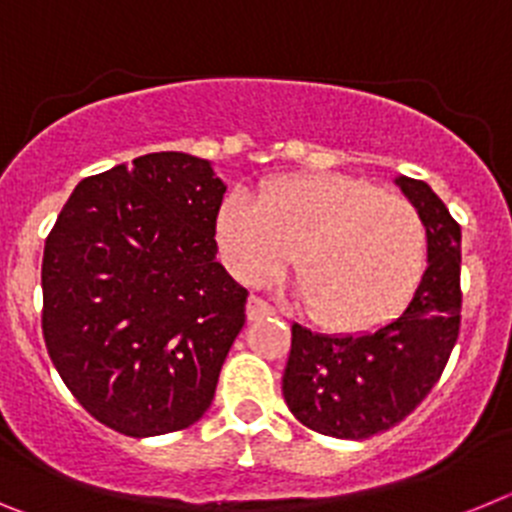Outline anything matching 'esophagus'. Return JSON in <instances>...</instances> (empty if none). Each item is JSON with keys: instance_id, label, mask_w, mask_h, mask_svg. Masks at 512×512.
<instances>
[{"instance_id": "esophagus-1", "label": "esophagus", "mask_w": 512, "mask_h": 512, "mask_svg": "<svg viewBox=\"0 0 512 512\" xmlns=\"http://www.w3.org/2000/svg\"><path fill=\"white\" fill-rule=\"evenodd\" d=\"M246 315H248V320H261V318H266V315H274V307H271L266 300H261V297L251 295L248 297Z\"/></svg>"}]
</instances>
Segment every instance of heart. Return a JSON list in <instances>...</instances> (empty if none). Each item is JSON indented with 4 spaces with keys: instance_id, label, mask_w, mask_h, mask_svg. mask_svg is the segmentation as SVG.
<instances>
[{
    "instance_id": "heart-1",
    "label": "heart",
    "mask_w": 512,
    "mask_h": 512,
    "mask_svg": "<svg viewBox=\"0 0 512 512\" xmlns=\"http://www.w3.org/2000/svg\"><path fill=\"white\" fill-rule=\"evenodd\" d=\"M225 264L246 284L295 277L310 318L333 333H366L408 302L428 235L408 200L346 174H297L266 184L253 205L225 197L215 223Z\"/></svg>"
}]
</instances>
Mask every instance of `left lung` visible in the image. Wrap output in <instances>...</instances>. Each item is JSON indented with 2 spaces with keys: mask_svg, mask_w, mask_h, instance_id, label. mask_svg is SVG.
I'll return each instance as SVG.
<instances>
[{
  "mask_svg": "<svg viewBox=\"0 0 512 512\" xmlns=\"http://www.w3.org/2000/svg\"><path fill=\"white\" fill-rule=\"evenodd\" d=\"M397 187L420 212L428 269L400 318L366 336H320L292 325L282 395L320 436H377L408 418L441 379L461 325V228L425 182Z\"/></svg>",
  "mask_w": 512,
  "mask_h": 512,
  "instance_id": "1",
  "label": "left lung"
}]
</instances>
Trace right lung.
<instances>
[{
  "label": "right lung",
  "mask_w": 512,
  "mask_h": 512,
  "mask_svg": "<svg viewBox=\"0 0 512 512\" xmlns=\"http://www.w3.org/2000/svg\"><path fill=\"white\" fill-rule=\"evenodd\" d=\"M225 184L205 158L148 153L76 184L43 251V338L94 420L146 438L205 415L246 323L215 261Z\"/></svg>",
  "instance_id": "obj_1"
}]
</instances>
